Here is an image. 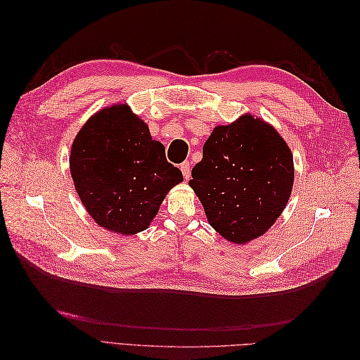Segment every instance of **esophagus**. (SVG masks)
I'll list each match as a JSON object with an SVG mask.
<instances>
[{
    "label": "esophagus",
    "instance_id": "obj_1",
    "mask_svg": "<svg viewBox=\"0 0 360 360\" xmlns=\"http://www.w3.org/2000/svg\"><path fill=\"white\" fill-rule=\"evenodd\" d=\"M180 169H181V172H183V177L188 180L189 176H191V165H189V162H183L181 165H180Z\"/></svg>",
    "mask_w": 360,
    "mask_h": 360
}]
</instances>
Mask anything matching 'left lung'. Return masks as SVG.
<instances>
[{"label": "left lung", "mask_w": 360, "mask_h": 360, "mask_svg": "<svg viewBox=\"0 0 360 360\" xmlns=\"http://www.w3.org/2000/svg\"><path fill=\"white\" fill-rule=\"evenodd\" d=\"M292 180V155L285 141L248 114L213 129L189 184L214 230L243 245L275 224L288 202Z\"/></svg>", "instance_id": "8db88e82"}]
</instances>
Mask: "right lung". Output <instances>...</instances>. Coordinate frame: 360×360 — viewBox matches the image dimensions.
Returning <instances> with one entry per match:
<instances>
[{"label":"right lung","instance_id":"add662e5","mask_svg":"<svg viewBox=\"0 0 360 360\" xmlns=\"http://www.w3.org/2000/svg\"><path fill=\"white\" fill-rule=\"evenodd\" d=\"M70 172L96 224L123 236L146 230L168 191L183 181L165 147L127 105L106 108L84 124L72 146Z\"/></svg>","mask_w":360,"mask_h":360}]
</instances>
